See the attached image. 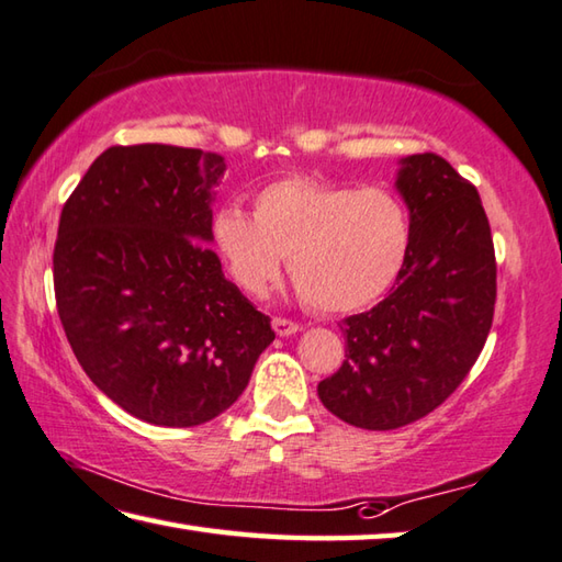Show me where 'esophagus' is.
Instances as JSON below:
<instances>
[{"label": "esophagus", "instance_id": "esophagus-1", "mask_svg": "<svg viewBox=\"0 0 562 562\" xmlns=\"http://www.w3.org/2000/svg\"><path fill=\"white\" fill-rule=\"evenodd\" d=\"M272 329L278 331L280 336H292V334L300 331V324L292 322V319H284V316H274Z\"/></svg>", "mask_w": 562, "mask_h": 562}]
</instances>
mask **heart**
<instances>
[{
    "label": "heart",
    "mask_w": 562,
    "mask_h": 562,
    "mask_svg": "<svg viewBox=\"0 0 562 562\" xmlns=\"http://www.w3.org/2000/svg\"><path fill=\"white\" fill-rule=\"evenodd\" d=\"M216 243L243 290L260 294L288 255V272L314 312H356L381 300L401 274L413 240L411 209L387 187L288 175L252 196V216L223 206Z\"/></svg>",
    "instance_id": "obj_1"
}]
</instances>
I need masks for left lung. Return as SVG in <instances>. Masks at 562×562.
<instances>
[{
  "label": "left lung",
  "instance_id": "obj_1",
  "mask_svg": "<svg viewBox=\"0 0 562 562\" xmlns=\"http://www.w3.org/2000/svg\"><path fill=\"white\" fill-rule=\"evenodd\" d=\"M413 240L387 297L344 319L346 361L324 407L363 430H397L442 405L482 353L496 304L492 228L476 187L435 151L403 159Z\"/></svg>",
  "mask_w": 562,
  "mask_h": 562
}]
</instances>
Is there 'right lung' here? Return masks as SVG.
<instances>
[{"label":"right lung","instance_id":"obj_1","mask_svg":"<svg viewBox=\"0 0 562 562\" xmlns=\"http://www.w3.org/2000/svg\"><path fill=\"white\" fill-rule=\"evenodd\" d=\"M216 151L105 149L64 203L56 310L88 379L122 411L193 427L238 401L274 339L206 243Z\"/></svg>","mask_w":562,"mask_h":562}]
</instances>
